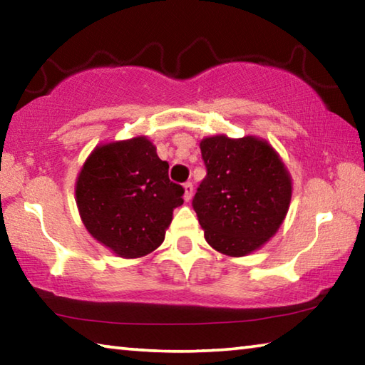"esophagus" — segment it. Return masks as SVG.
<instances>
[{
	"label": "esophagus",
	"instance_id": "1",
	"mask_svg": "<svg viewBox=\"0 0 365 365\" xmlns=\"http://www.w3.org/2000/svg\"><path fill=\"white\" fill-rule=\"evenodd\" d=\"M183 190H185V193H183V200L187 201V202H190V201H191V197H193V185H191L190 182H188V183H185V185H183Z\"/></svg>",
	"mask_w": 365,
	"mask_h": 365
}]
</instances>
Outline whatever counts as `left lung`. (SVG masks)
I'll list each match as a JSON object with an SVG mask.
<instances>
[{
  "label": "left lung",
  "mask_w": 365,
  "mask_h": 365,
  "mask_svg": "<svg viewBox=\"0 0 365 365\" xmlns=\"http://www.w3.org/2000/svg\"><path fill=\"white\" fill-rule=\"evenodd\" d=\"M207 175L193 207L211 248L243 257L269 242L285 220L293 180L267 140L224 133L201 140Z\"/></svg>",
  "instance_id": "8db88e82"
}]
</instances>
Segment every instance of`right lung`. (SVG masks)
<instances>
[{"label": "right lung", "instance_id": "obj_1", "mask_svg": "<svg viewBox=\"0 0 365 365\" xmlns=\"http://www.w3.org/2000/svg\"><path fill=\"white\" fill-rule=\"evenodd\" d=\"M183 188L169 164L138 135L98 145L77 175L76 202L83 225L115 256L137 259L163 245Z\"/></svg>", "mask_w": 365, "mask_h": 365}]
</instances>
